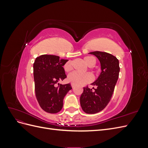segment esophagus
Masks as SVG:
<instances>
[{"instance_id":"34e87169","label":"esophagus","mask_w":148,"mask_h":148,"mask_svg":"<svg viewBox=\"0 0 148 148\" xmlns=\"http://www.w3.org/2000/svg\"><path fill=\"white\" fill-rule=\"evenodd\" d=\"M71 87H72V88H74L75 87V86L74 84H71Z\"/></svg>"}]
</instances>
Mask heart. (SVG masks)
I'll return each instance as SVG.
<instances>
[{
  "label": "heart",
  "instance_id": "obj_1",
  "mask_svg": "<svg viewBox=\"0 0 148 148\" xmlns=\"http://www.w3.org/2000/svg\"><path fill=\"white\" fill-rule=\"evenodd\" d=\"M84 62L89 67H93L96 64L95 58L91 56L84 57ZM73 69V62L69 61L65 64L64 70L66 72H69ZM92 76L89 73L80 74L77 72H73L68 76V81L70 83L76 86H80L91 82Z\"/></svg>",
  "mask_w": 148,
  "mask_h": 148
}]
</instances>
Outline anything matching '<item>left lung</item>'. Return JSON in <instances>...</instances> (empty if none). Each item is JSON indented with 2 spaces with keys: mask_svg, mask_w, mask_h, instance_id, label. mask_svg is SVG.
<instances>
[{
  "mask_svg": "<svg viewBox=\"0 0 148 148\" xmlns=\"http://www.w3.org/2000/svg\"><path fill=\"white\" fill-rule=\"evenodd\" d=\"M89 53L95 56L101 64V72L95 82L91 83L96 88L86 87L80 96V104L84 112L96 114L109 104L119 78V61L110 53L95 51Z\"/></svg>",
  "mask_w": 148,
  "mask_h": 148,
  "instance_id": "obj_1",
  "label": "left lung"
}]
</instances>
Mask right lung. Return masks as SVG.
I'll list each match as a JSON object with an SVG mask.
<instances>
[{
	"label": "right lung",
	"instance_id": "1",
	"mask_svg": "<svg viewBox=\"0 0 148 148\" xmlns=\"http://www.w3.org/2000/svg\"><path fill=\"white\" fill-rule=\"evenodd\" d=\"M67 61L60 59L59 56L47 54L38 57L34 61L36 97L40 107L46 112L56 114L60 111L64 97L72 89L70 83H57L66 78L63 66Z\"/></svg>",
	"mask_w": 148,
	"mask_h": 148
}]
</instances>
